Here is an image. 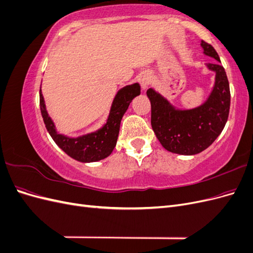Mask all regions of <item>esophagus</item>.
Segmentation results:
<instances>
[{
    "mask_svg": "<svg viewBox=\"0 0 253 253\" xmlns=\"http://www.w3.org/2000/svg\"><path fill=\"white\" fill-rule=\"evenodd\" d=\"M150 83H151V77H150V75H149V74L142 75L141 78H140V86H141L142 91L147 90L148 86L150 85Z\"/></svg>",
    "mask_w": 253,
    "mask_h": 253,
    "instance_id": "esophagus-1",
    "label": "esophagus"
}]
</instances>
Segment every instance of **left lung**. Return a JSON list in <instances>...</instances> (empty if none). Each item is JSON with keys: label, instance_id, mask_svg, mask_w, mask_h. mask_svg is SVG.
Masks as SVG:
<instances>
[{"label": "left lung", "instance_id": "1", "mask_svg": "<svg viewBox=\"0 0 253 253\" xmlns=\"http://www.w3.org/2000/svg\"><path fill=\"white\" fill-rule=\"evenodd\" d=\"M204 55L220 62L210 44L202 41ZM215 74L214 85L208 98L192 109H179L158 90L149 88L151 125L163 147L179 155H195L214 142L223 131L230 109V88L224 67L219 63H206Z\"/></svg>", "mask_w": 253, "mask_h": 253}]
</instances>
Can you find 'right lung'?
<instances>
[{
  "instance_id": "1",
  "label": "right lung",
  "mask_w": 253,
  "mask_h": 253,
  "mask_svg": "<svg viewBox=\"0 0 253 253\" xmlns=\"http://www.w3.org/2000/svg\"><path fill=\"white\" fill-rule=\"evenodd\" d=\"M140 95L139 83L128 84L121 87L115 95L111 104L108 118L104 125L96 131L70 137L59 134L55 124L45 105L44 97L40 88V109L49 135L58 147L75 160L84 164L96 163L109 157L117 143L121 119L124 117L129 103L133 99Z\"/></svg>"
}]
</instances>
